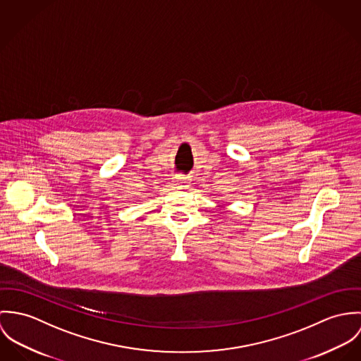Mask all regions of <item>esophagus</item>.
<instances>
[{
    "label": "esophagus",
    "instance_id": "34e87169",
    "mask_svg": "<svg viewBox=\"0 0 361 361\" xmlns=\"http://www.w3.org/2000/svg\"><path fill=\"white\" fill-rule=\"evenodd\" d=\"M176 184L178 187H188V180L185 177H176Z\"/></svg>",
    "mask_w": 361,
    "mask_h": 361
}]
</instances>
